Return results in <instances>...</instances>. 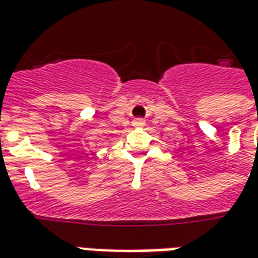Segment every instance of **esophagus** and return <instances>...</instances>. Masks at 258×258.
Masks as SVG:
<instances>
[{"label": "esophagus", "instance_id": "1", "mask_svg": "<svg viewBox=\"0 0 258 258\" xmlns=\"http://www.w3.org/2000/svg\"><path fill=\"white\" fill-rule=\"evenodd\" d=\"M133 124H134L135 127H142V125H145V120L138 117V118H135L134 121H133Z\"/></svg>", "mask_w": 258, "mask_h": 258}]
</instances>
